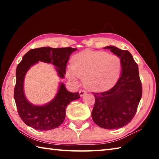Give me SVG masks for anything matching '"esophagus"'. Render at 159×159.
<instances>
[{
    "label": "esophagus",
    "instance_id": "esophagus-1",
    "mask_svg": "<svg viewBox=\"0 0 159 159\" xmlns=\"http://www.w3.org/2000/svg\"><path fill=\"white\" fill-rule=\"evenodd\" d=\"M86 93H87V92H86L85 90H80L79 91V95H80V96H81V97L83 96L84 95H85Z\"/></svg>",
    "mask_w": 159,
    "mask_h": 159
}]
</instances>
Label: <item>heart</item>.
<instances>
[{"label":"heart","instance_id":"obj_1","mask_svg":"<svg viewBox=\"0 0 159 159\" xmlns=\"http://www.w3.org/2000/svg\"><path fill=\"white\" fill-rule=\"evenodd\" d=\"M121 69V60L118 56L102 51L86 50L73 57L72 67H68L66 76L74 82H77L79 77L89 89L102 91L116 83Z\"/></svg>","mask_w":159,"mask_h":159}]
</instances>
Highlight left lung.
Wrapping results in <instances>:
<instances>
[{
	"mask_svg": "<svg viewBox=\"0 0 159 159\" xmlns=\"http://www.w3.org/2000/svg\"><path fill=\"white\" fill-rule=\"evenodd\" d=\"M122 62V74L114 87L102 93H93L95 103L92 111L93 121L104 129H118L131 121L136 114L142 95L138 65L130 52L107 46Z\"/></svg>",
	"mask_w": 159,
	"mask_h": 159,
	"instance_id": "1",
	"label": "left lung"
}]
</instances>
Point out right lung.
Returning a JSON list of instances; mask_svg holds the SVG:
<instances>
[{
    "label": "right lung",
    "mask_w": 159,
    "mask_h": 159,
    "mask_svg": "<svg viewBox=\"0 0 159 159\" xmlns=\"http://www.w3.org/2000/svg\"><path fill=\"white\" fill-rule=\"evenodd\" d=\"M77 48L43 47L31 49L26 52L16 70V84L14 98L18 114L24 123L39 130H50L57 128L64 122L66 109L70 102L80 98L79 93H71L61 83L55 98L45 105L31 104L24 93V79L31 66L39 61L52 63L55 66L59 76L61 79L66 74L67 61L71 54Z\"/></svg>",
    "instance_id": "add662e5"
}]
</instances>
